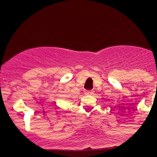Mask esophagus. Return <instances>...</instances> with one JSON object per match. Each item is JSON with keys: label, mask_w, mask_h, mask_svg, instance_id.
Here are the masks:
<instances>
[{"label": "esophagus", "mask_w": 157, "mask_h": 157, "mask_svg": "<svg viewBox=\"0 0 157 157\" xmlns=\"http://www.w3.org/2000/svg\"><path fill=\"white\" fill-rule=\"evenodd\" d=\"M85 94L86 95H92L93 94V91H92V90H86V91H85Z\"/></svg>", "instance_id": "1"}]
</instances>
